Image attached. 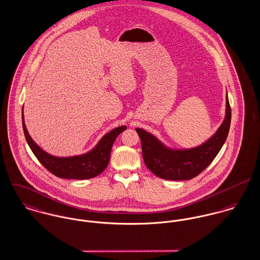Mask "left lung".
I'll use <instances>...</instances> for the list:
<instances>
[{
  "label": "left lung",
  "mask_w": 260,
  "mask_h": 260,
  "mask_svg": "<svg viewBox=\"0 0 260 260\" xmlns=\"http://www.w3.org/2000/svg\"><path fill=\"white\" fill-rule=\"evenodd\" d=\"M231 119L232 110L226 96L225 118L217 133L200 146L184 150L168 149L149 133L137 128L146 167L162 179L180 181L196 177L219 153L228 138Z\"/></svg>",
  "instance_id": "left-lung-1"
}]
</instances>
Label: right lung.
I'll return each instance as SVG.
<instances>
[{
    "label": "right lung",
    "mask_w": 260,
    "mask_h": 260,
    "mask_svg": "<svg viewBox=\"0 0 260 260\" xmlns=\"http://www.w3.org/2000/svg\"><path fill=\"white\" fill-rule=\"evenodd\" d=\"M21 119L25 140L36 157L49 172L64 179H90L101 174L109 164L114 141L126 128L125 125H121L111 131L103 137L93 150L86 154L72 157H55L43 151L31 140L23 120V114Z\"/></svg>",
    "instance_id": "1"
}]
</instances>
